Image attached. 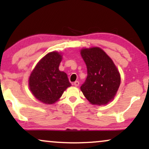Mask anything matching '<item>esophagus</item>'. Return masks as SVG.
I'll return each mask as SVG.
<instances>
[{
	"mask_svg": "<svg viewBox=\"0 0 149 149\" xmlns=\"http://www.w3.org/2000/svg\"><path fill=\"white\" fill-rule=\"evenodd\" d=\"M73 85H74L76 87H78V85H79V82H78V81H75L74 83H73Z\"/></svg>",
	"mask_w": 149,
	"mask_h": 149,
	"instance_id": "esophagus-1",
	"label": "esophagus"
}]
</instances>
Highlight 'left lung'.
<instances>
[{"instance_id":"8db88e82","label":"left lung","mask_w":149,"mask_h":149,"mask_svg":"<svg viewBox=\"0 0 149 149\" xmlns=\"http://www.w3.org/2000/svg\"><path fill=\"white\" fill-rule=\"evenodd\" d=\"M80 54L88 71V76L80 90L92 104H107L113 100L119 88V71L112 59L100 47L83 49Z\"/></svg>"}]
</instances>
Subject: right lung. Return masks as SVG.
<instances>
[{
	"label": "right lung",
	"instance_id": "obj_1",
	"mask_svg": "<svg viewBox=\"0 0 149 149\" xmlns=\"http://www.w3.org/2000/svg\"><path fill=\"white\" fill-rule=\"evenodd\" d=\"M61 59L59 52H49L39 61L31 73L29 79L30 90L42 103H54L71 86L66 73L59 70Z\"/></svg>",
	"mask_w": 149,
	"mask_h": 149
}]
</instances>
